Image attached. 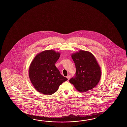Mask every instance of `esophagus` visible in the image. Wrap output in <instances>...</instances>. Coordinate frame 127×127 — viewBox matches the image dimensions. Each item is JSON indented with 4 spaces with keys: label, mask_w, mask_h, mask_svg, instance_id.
I'll return each instance as SVG.
<instances>
[{
    "label": "esophagus",
    "mask_w": 127,
    "mask_h": 127,
    "mask_svg": "<svg viewBox=\"0 0 127 127\" xmlns=\"http://www.w3.org/2000/svg\"><path fill=\"white\" fill-rule=\"evenodd\" d=\"M67 78L68 80H69L70 79V78H71V76H70V75L67 76Z\"/></svg>",
    "instance_id": "1"
}]
</instances>
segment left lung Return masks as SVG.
I'll list each match as a JSON object with an SVG mask.
<instances>
[{
  "label": "left lung",
  "instance_id": "left-lung-1",
  "mask_svg": "<svg viewBox=\"0 0 127 127\" xmlns=\"http://www.w3.org/2000/svg\"><path fill=\"white\" fill-rule=\"evenodd\" d=\"M76 72L74 78L69 80L79 92H87L94 89L100 81L102 72L99 65L90 52L79 50L71 54Z\"/></svg>",
  "mask_w": 127,
  "mask_h": 127
}]
</instances>
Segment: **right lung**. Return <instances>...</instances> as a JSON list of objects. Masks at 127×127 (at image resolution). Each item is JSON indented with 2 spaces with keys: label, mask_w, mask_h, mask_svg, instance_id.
I'll list each match as a JSON object with an SVG mask.
<instances>
[{
  "label": "right lung",
  "mask_w": 127,
  "mask_h": 127,
  "mask_svg": "<svg viewBox=\"0 0 127 127\" xmlns=\"http://www.w3.org/2000/svg\"><path fill=\"white\" fill-rule=\"evenodd\" d=\"M60 53L53 49L38 53L30 64L29 75L35 89L40 94L52 95L67 78L62 75L55 64Z\"/></svg>",
  "instance_id": "1"
}]
</instances>
